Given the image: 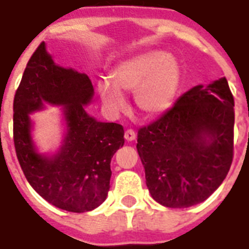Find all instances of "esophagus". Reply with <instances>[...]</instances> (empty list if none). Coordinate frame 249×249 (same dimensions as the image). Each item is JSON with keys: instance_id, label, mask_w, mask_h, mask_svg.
I'll use <instances>...</instances> for the list:
<instances>
[{"instance_id": "1", "label": "esophagus", "mask_w": 249, "mask_h": 249, "mask_svg": "<svg viewBox=\"0 0 249 249\" xmlns=\"http://www.w3.org/2000/svg\"><path fill=\"white\" fill-rule=\"evenodd\" d=\"M135 138H136V134H135L134 130H127L126 132H124V139H126L127 142H132V140H135Z\"/></svg>"}]
</instances>
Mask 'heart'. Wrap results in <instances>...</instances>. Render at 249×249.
Segmentation results:
<instances>
[{
	"label": "heart",
	"mask_w": 249,
	"mask_h": 249,
	"mask_svg": "<svg viewBox=\"0 0 249 249\" xmlns=\"http://www.w3.org/2000/svg\"><path fill=\"white\" fill-rule=\"evenodd\" d=\"M114 86L101 83L98 93L114 114L124 109L122 92L135 93V105L145 117L155 118L170 109L178 92L180 70L178 62L165 53L153 52L121 63L111 74Z\"/></svg>",
	"instance_id": "heart-1"
}]
</instances>
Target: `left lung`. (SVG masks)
<instances>
[{"label":"left lung","instance_id":"1","mask_svg":"<svg viewBox=\"0 0 249 249\" xmlns=\"http://www.w3.org/2000/svg\"><path fill=\"white\" fill-rule=\"evenodd\" d=\"M234 96L226 78L196 86L157 121L139 128V156L157 203H203L230 170L234 157Z\"/></svg>","mask_w":249,"mask_h":249}]
</instances>
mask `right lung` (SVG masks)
Wrapping results in <instances>:
<instances>
[{
	"instance_id": "1",
	"label": "right lung",
	"mask_w": 249,
	"mask_h": 249,
	"mask_svg": "<svg viewBox=\"0 0 249 249\" xmlns=\"http://www.w3.org/2000/svg\"><path fill=\"white\" fill-rule=\"evenodd\" d=\"M93 96L86 74L57 66L41 42L31 55L14 96L13 138L19 165L32 188L52 205L84 213L107 198L110 187V162L124 144L118 123L97 122L83 105ZM42 102L65 105L68 135L57 156L37 155L30 142L28 114Z\"/></svg>"
}]
</instances>
